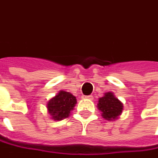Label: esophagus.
Masks as SVG:
<instances>
[{"label":"esophagus","instance_id":"1","mask_svg":"<svg viewBox=\"0 0 158 158\" xmlns=\"http://www.w3.org/2000/svg\"><path fill=\"white\" fill-rule=\"evenodd\" d=\"M92 96H83V98H87V99H92Z\"/></svg>","mask_w":158,"mask_h":158}]
</instances>
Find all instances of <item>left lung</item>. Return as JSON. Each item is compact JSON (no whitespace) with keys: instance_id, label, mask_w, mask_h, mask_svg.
Masks as SVG:
<instances>
[{"instance_id":"obj_1","label":"left lung","mask_w":158,"mask_h":158,"mask_svg":"<svg viewBox=\"0 0 158 158\" xmlns=\"http://www.w3.org/2000/svg\"><path fill=\"white\" fill-rule=\"evenodd\" d=\"M97 107L105 120L112 122L117 120L123 114V104L113 92H106L102 98H98Z\"/></svg>"}]
</instances>
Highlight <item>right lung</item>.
<instances>
[{
  "instance_id": "1",
  "label": "right lung",
  "mask_w": 158,
  "mask_h": 158,
  "mask_svg": "<svg viewBox=\"0 0 158 158\" xmlns=\"http://www.w3.org/2000/svg\"><path fill=\"white\" fill-rule=\"evenodd\" d=\"M77 104L76 97L70 92L60 90L46 104L47 112L54 121H61L70 116Z\"/></svg>"
}]
</instances>
